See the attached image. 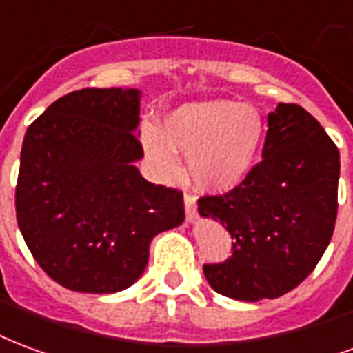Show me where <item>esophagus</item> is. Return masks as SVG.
<instances>
[{
	"mask_svg": "<svg viewBox=\"0 0 353 353\" xmlns=\"http://www.w3.org/2000/svg\"><path fill=\"white\" fill-rule=\"evenodd\" d=\"M184 208H186V220L192 222L197 216V205H195V197L192 194H184Z\"/></svg>",
	"mask_w": 353,
	"mask_h": 353,
	"instance_id": "34e87169",
	"label": "esophagus"
}]
</instances>
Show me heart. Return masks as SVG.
Returning a JSON list of instances; mask_svg holds the SVG:
<instances>
[{"mask_svg":"<svg viewBox=\"0 0 353 353\" xmlns=\"http://www.w3.org/2000/svg\"><path fill=\"white\" fill-rule=\"evenodd\" d=\"M143 145L165 179L176 174V154H186L194 184L207 192H228L250 173L263 141V122L248 105L228 99L188 103L165 118L163 133L150 123L141 131Z\"/></svg>","mask_w":353,"mask_h":353,"instance_id":"heart-1","label":"heart"}]
</instances>
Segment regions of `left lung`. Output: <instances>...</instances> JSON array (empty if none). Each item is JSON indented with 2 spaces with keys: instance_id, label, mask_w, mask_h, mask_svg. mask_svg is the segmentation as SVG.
<instances>
[{
  "instance_id": "left-lung-1",
  "label": "left lung",
  "mask_w": 353,
  "mask_h": 353,
  "mask_svg": "<svg viewBox=\"0 0 353 353\" xmlns=\"http://www.w3.org/2000/svg\"><path fill=\"white\" fill-rule=\"evenodd\" d=\"M263 159L197 210L230 231L231 258L205 263L208 284L239 301L274 299L307 279L335 231L341 156L320 122L295 105L269 114Z\"/></svg>"
}]
</instances>
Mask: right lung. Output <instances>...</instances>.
I'll return each mask as SVG.
<instances>
[{
  "label": "right lung",
  "instance_id": "right-lung-1",
  "mask_svg": "<svg viewBox=\"0 0 353 353\" xmlns=\"http://www.w3.org/2000/svg\"><path fill=\"white\" fill-rule=\"evenodd\" d=\"M139 90L82 88L54 101L26 131L17 222L43 271L81 293L130 288L148 246L184 220L182 192L133 165L143 145Z\"/></svg>",
  "mask_w": 353,
  "mask_h": 353
}]
</instances>
